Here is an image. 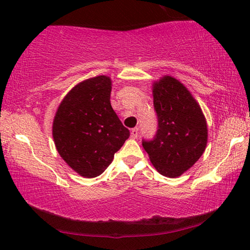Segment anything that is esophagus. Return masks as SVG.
<instances>
[{"label":"esophagus","mask_w":250,"mask_h":250,"mask_svg":"<svg viewBox=\"0 0 250 250\" xmlns=\"http://www.w3.org/2000/svg\"><path fill=\"white\" fill-rule=\"evenodd\" d=\"M138 135H139V128L138 127H134V128H132V131H131V136L133 139H136L138 138Z\"/></svg>","instance_id":"1"}]
</instances>
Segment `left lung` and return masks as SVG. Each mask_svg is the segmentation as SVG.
I'll list each match as a JSON object with an SVG mask.
<instances>
[{
  "label": "left lung",
  "mask_w": 250,
  "mask_h": 250,
  "mask_svg": "<svg viewBox=\"0 0 250 250\" xmlns=\"http://www.w3.org/2000/svg\"><path fill=\"white\" fill-rule=\"evenodd\" d=\"M158 129L151 141L143 140L150 162L164 176L177 177L191 168L207 146V122L190 91L172 76L152 84Z\"/></svg>",
  "instance_id": "1"
}]
</instances>
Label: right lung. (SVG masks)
I'll use <instances>...</instances> for the list:
<instances>
[{
    "label": "right lung",
    "mask_w": 250,
    "mask_h": 250,
    "mask_svg": "<svg viewBox=\"0 0 250 250\" xmlns=\"http://www.w3.org/2000/svg\"><path fill=\"white\" fill-rule=\"evenodd\" d=\"M110 77L78 83L60 102L53 119L54 145L64 162L81 176L104 172L129 136L110 104Z\"/></svg>",
    "instance_id": "add662e5"
}]
</instances>
